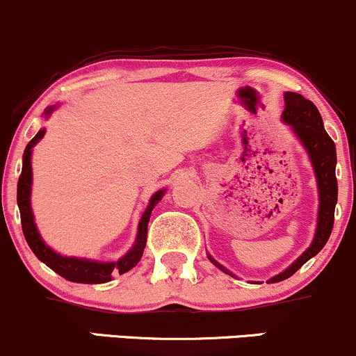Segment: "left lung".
<instances>
[{
    "label": "left lung",
    "instance_id": "left-lung-1",
    "mask_svg": "<svg viewBox=\"0 0 356 356\" xmlns=\"http://www.w3.org/2000/svg\"><path fill=\"white\" fill-rule=\"evenodd\" d=\"M285 108L282 112V118L285 124L292 125V130L296 131L297 137L304 143L307 153H309L312 166L315 170V177L318 183V195H320V208H318V225L315 238L310 244V248L297 259L293 264L280 272L279 275L272 277L269 282H280V280L289 279L296 274L302 266L314 257L315 254L322 251L323 245L327 244L328 238L332 234L333 219H335V204L337 196H339V185H337L335 177V165H337V150L333 140L328 137V134L323 129L322 117H320L318 108L314 102L302 97L296 92H285L284 95ZM209 261L221 270L227 272L221 264H218L214 259L209 256ZM232 275V274H231Z\"/></svg>",
    "mask_w": 356,
    "mask_h": 356
}]
</instances>
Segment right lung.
Segmentation results:
<instances>
[{
    "instance_id": "obj_1",
    "label": "right lung",
    "mask_w": 356,
    "mask_h": 356,
    "mask_svg": "<svg viewBox=\"0 0 356 356\" xmlns=\"http://www.w3.org/2000/svg\"><path fill=\"white\" fill-rule=\"evenodd\" d=\"M52 108L46 111V115H49ZM46 130H39L38 135L34 137L26 147L23 155V171H21L19 179H17V206H19L21 213V226H23V232L26 243L29 244L31 251L36 254L39 261H42L47 267L57 272L60 277L72 280V282L81 284H104L112 279V274H124V272L130 270L131 267L138 264V261L143 256L145 244H147V227L148 219H150L152 209L155 204L161 200L165 191H156L152 196L150 204L145 209L142 219L138 225V236L135 241V245L125 254L124 257L118 259L117 262H95V261H86V259H74V257H63L59 254L52 251L44 244V241L39 236L34 225L33 211H31L29 195H31V181H33V175H31V148L36 145L39 140L44 137Z\"/></svg>"
}]
</instances>
